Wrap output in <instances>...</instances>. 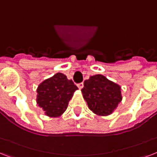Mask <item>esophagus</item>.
<instances>
[{
    "instance_id": "esophagus-1",
    "label": "esophagus",
    "mask_w": 157,
    "mask_h": 157,
    "mask_svg": "<svg viewBox=\"0 0 157 157\" xmlns=\"http://www.w3.org/2000/svg\"><path fill=\"white\" fill-rule=\"evenodd\" d=\"M78 87V89H82V87H83V83L82 82H80V83H78V84H77Z\"/></svg>"
}]
</instances>
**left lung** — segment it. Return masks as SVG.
<instances>
[{"label": "left lung", "instance_id": "obj_1", "mask_svg": "<svg viewBox=\"0 0 157 157\" xmlns=\"http://www.w3.org/2000/svg\"><path fill=\"white\" fill-rule=\"evenodd\" d=\"M88 108L99 116L114 112L122 101L121 87L102 75H96L85 80L81 90Z\"/></svg>", "mask_w": 157, "mask_h": 157}]
</instances>
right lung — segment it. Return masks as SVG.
<instances>
[{
	"instance_id": "1",
	"label": "right lung",
	"mask_w": 157,
	"mask_h": 157,
	"mask_svg": "<svg viewBox=\"0 0 157 157\" xmlns=\"http://www.w3.org/2000/svg\"><path fill=\"white\" fill-rule=\"evenodd\" d=\"M76 90L77 86L72 80L68 79L61 73H57L38 85L37 104L48 117H59L66 110Z\"/></svg>"
}]
</instances>
